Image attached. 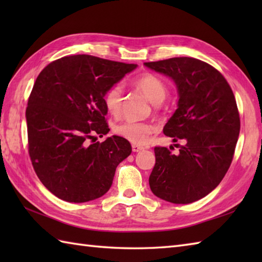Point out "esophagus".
<instances>
[{
    "label": "esophagus",
    "instance_id": "1",
    "mask_svg": "<svg viewBox=\"0 0 262 262\" xmlns=\"http://www.w3.org/2000/svg\"><path fill=\"white\" fill-rule=\"evenodd\" d=\"M132 149H133V152H141V151H143L144 149V147L143 146H138V145H136V144H133L132 145Z\"/></svg>",
    "mask_w": 262,
    "mask_h": 262
}]
</instances>
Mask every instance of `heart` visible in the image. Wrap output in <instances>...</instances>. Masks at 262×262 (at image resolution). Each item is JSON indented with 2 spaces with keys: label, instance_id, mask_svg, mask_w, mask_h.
<instances>
[{
  "label": "heart",
  "instance_id": "1",
  "mask_svg": "<svg viewBox=\"0 0 262 262\" xmlns=\"http://www.w3.org/2000/svg\"><path fill=\"white\" fill-rule=\"evenodd\" d=\"M134 85L141 90L153 103L163 101L166 94V86L164 82L158 75L153 73H143L134 80ZM124 90L118 83L107 89L103 94V104L110 115L118 116L121 111ZM155 130V126L148 121L126 120L119 122L114 127V133L121 138L129 141L133 144H145L149 136Z\"/></svg>",
  "mask_w": 262,
  "mask_h": 262
}]
</instances>
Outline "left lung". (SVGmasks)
<instances>
[{
	"label": "left lung",
	"mask_w": 262,
	"mask_h": 262,
	"mask_svg": "<svg viewBox=\"0 0 262 262\" xmlns=\"http://www.w3.org/2000/svg\"><path fill=\"white\" fill-rule=\"evenodd\" d=\"M173 79L178 109L163 128L173 141L185 140L179 153L155 146L149 188L173 204H190L220 185L232 163L240 133V115L232 89L221 72L192 57L145 63Z\"/></svg>",
	"instance_id": "8db88e82"
}]
</instances>
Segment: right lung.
Here are the masks:
<instances>
[{
  "label": "right lung",
  "instance_id": "1",
  "mask_svg": "<svg viewBox=\"0 0 262 262\" xmlns=\"http://www.w3.org/2000/svg\"><path fill=\"white\" fill-rule=\"evenodd\" d=\"M136 66L83 54L58 58L39 73L26 109L28 152L39 180L59 199L103 196L132 153L125 138L99 143L96 135L110 130L104 92Z\"/></svg>",
  "mask_w": 262,
  "mask_h": 262
}]
</instances>
